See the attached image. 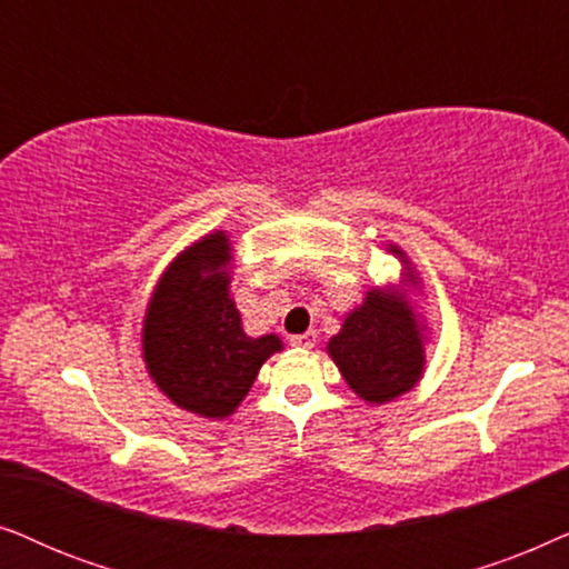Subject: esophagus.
<instances>
[{
  "label": "esophagus",
  "mask_w": 569,
  "mask_h": 569,
  "mask_svg": "<svg viewBox=\"0 0 569 569\" xmlns=\"http://www.w3.org/2000/svg\"><path fill=\"white\" fill-rule=\"evenodd\" d=\"M317 343V332H301V336H291L293 348H312Z\"/></svg>",
  "instance_id": "34e87169"
}]
</instances>
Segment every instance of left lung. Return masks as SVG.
Returning <instances> with one entry per match:
<instances>
[{
    "label": "left lung",
    "mask_w": 569,
    "mask_h": 569,
    "mask_svg": "<svg viewBox=\"0 0 569 569\" xmlns=\"http://www.w3.org/2000/svg\"><path fill=\"white\" fill-rule=\"evenodd\" d=\"M403 257V249L388 247ZM406 270H408V260ZM416 286L411 270L406 286ZM330 359L356 396L372 406L396 400L423 375V325L400 289L367 291L361 307L346 315L343 328L328 343Z\"/></svg>",
    "instance_id": "left-lung-1"
}]
</instances>
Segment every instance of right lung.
Returning <instances> with one entry per match:
<instances>
[{
	"mask_svg": "<svg viewBox=\"0 0 569 569\" xmlns=\"http://www.w3.org/2000/svg\"><path fill=\"white\" fill-rule=\"evenodd\" d=\"M231 241L213 231L158 278L142 320V359L173 406L206 419H226L252 388L257 372L283 343L249 338L233 305Z\"/></svg>",
	"mask_w": 569,
	"mask_h": 569,
	"instance_id": "add662e5",
	"label": "right lung"
}]
</instances>
